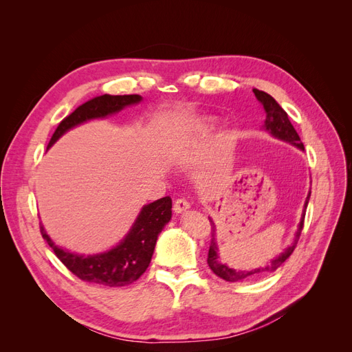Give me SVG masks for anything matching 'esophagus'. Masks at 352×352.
<instances>
[{
	"label": "esophagus",
	"mask_w": 352,
	"mask_h": 352,
	"mask_svg": "<svg viewBox=\"0 0 352 352\" xmlns=\"http://www.w3.org/2000/svg\"><path fill=\"white\" fill-rule=\"evenodd\" d=\"M190 207V204H189V201L188 199H185V198H179V199H176L175 201V206H173V210H175V212H184V211H186L188 208Z\"/></svg>",
	"instance_id": "obj_1"
}]
</instances>
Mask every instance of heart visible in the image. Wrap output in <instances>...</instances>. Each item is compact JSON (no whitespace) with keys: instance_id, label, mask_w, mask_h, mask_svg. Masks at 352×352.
I'll list each match as a JSON object with an SVG mask.
<instances>
[{"instance_id":"heart-1","label":"heart","mask_w":352,"mask_h":352,"mask_svg":"<svg viewBox=\"0 0 352 352\" xmlns=\"http://www.w3.org/2000/svg\"><path fill=\"white\" fill-rule=\"evenodd\" d=\"M211 127H212V123H211L210 119H202V120H199V122L195 124L194 132H195L197 135H204V133H207V132L211 131Z\"/></svg>"}]
</instances>
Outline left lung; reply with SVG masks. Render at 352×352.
I'll return each mask as SVG.
<instances>
[{"instance_id": "1", "label": "left lung", "mask_w": 352, "mask_h": 352, "mask_svg": "<svg viewBox=\"0 0 352 352\" xmlns=\"http://www.w3.org/2000/svg\"><path fill=\"white\" fill-rule=\"evenodd\" d=\"M252 92L255 94V98L258 100V102L263 105V109L265 111V122H264V127L265 131L269 133H272L274 138H278L280 141L285 142H289L295 146L300 148V150H304V145L300 140V136H298L295 127L292 126L289 117H287L286 111L280 107V105L276 102V100L269 95L267 92L264 91H258V89H252ZM310 194L308 192L307 199H305V204H304V212L301 216V221L300 225H298V230L295 233V239L291 243V247H287L279 257H276L274 260H272L269 264L263 265V267L258 269H254V270H233L230 267H228L226 264L220 263L219 260V255H217V242H216V229H214V223H211V242H210V250H208V258L207 263L210 265V269L212 270L216 276H219L220 279L226 280V282H241V280H247L252 276H257V274H265V273H272L274 270H278L280 265L289 258V255L294 252L298 239L301 236V232L304 228V217H305V210L308 206V199H310Z\"/></svg>"}]
</instances>
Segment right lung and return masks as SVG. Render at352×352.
<instances>
[{
	"label": "right lung",
	"mask_w": 352,
	"mask_h": 352,
	"mask_svg": "<svg viewBox=\"0 0 352 352\" xmlns=\"http://www.w3.org/2000/svg\"><path fill=\"white\" fill-rule=\"evenodd\" d=\"M142 100L141 95H100L85 104L79 105L72 114L65 117L57 126L54 135L51 136L48 148L52 146L58 138L72 127L91 119H98L109 114L123 110L126 105L138 104ZM172 219V198H160L151 204L145 206L140 216L136 217L126 238L111 248L95 255H79L67 250L58 248L47 235L44 226L41 225V235L54 254L66 267L78 276L80 280L98 283L104 286H126L136 282L148 269L151 263L155 242L160 232Z\"/></svg>",
	"instance_id": "right-lung-1"
}]
</instances>
